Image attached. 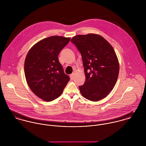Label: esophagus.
Instances as JSON below:
<instances>
[{
    "label": "esophagus",
    "mask_w": 146,
    "mask_h": 146,
    "mask_svg": "<svg viewBox=\"0 0 146 146\" xmlns=\"http://www.w3.org/2000/svg\"><path fill=\"white\" fill-rule=\"evenodd\" d=\"M70 78L71 80H73L74 79V73H72L70 75Z\"/></svg>",
    "instance_id": "obj_1"
}]
</instances>
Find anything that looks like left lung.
Masks as SVG:
<instances>
[{"instance_id": "obj_1", "label": "left lung", "mask_w": 146, "mask_h": 146, "mask_svg": "<svg viewBox=\"0 0 146 146\" xmlns=\"http://www.w3.org/2000/svg\"><path fill=\"white\" fill-rule=\"evenodd\" d=\"M71 42L81 52L86 81L79 88L85 98L98 101L106 97L118 78L119 63L113 46L102 36L79 35Z\"/></svg>"}]
</instances>
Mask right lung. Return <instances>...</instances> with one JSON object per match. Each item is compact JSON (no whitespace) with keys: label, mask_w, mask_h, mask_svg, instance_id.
<instances>
[{"label":"right lung","mask_w":146,"mask_h":146,"mask_svg":"<svg viewBox=\"0 0 146 146\" xmlns=\"http://www.w3.org/2000/svg\"><path fill=\"white\" fill-rule=\"evenodd\" d=\"M70 40L60 36L44 38L26 55L24 70L27 83L33 92L45 101L59 97L70 80L58 57Z\"/></svg>","instance_id":"1"}]
</instances>
